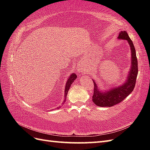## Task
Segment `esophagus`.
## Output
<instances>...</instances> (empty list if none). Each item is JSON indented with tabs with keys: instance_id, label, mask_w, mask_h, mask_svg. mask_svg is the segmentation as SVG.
<instances>
[{
	"instance_id": "1",
	"label": "esophagus",
	"mask_w": 150,
	"mask_h": 150,
	"mask_svg": "<svg viewBox=\"0 0 150 150\" xmlns=\"http://www.w3.org/2000/svg\"><path fill=\"white\" fill-rule=\"evenodd\" d=\"M82 69H83V68H82V66H79V68H78V69H77V71L79 73H81L82 71Z\"/></svg>"
}]
</instances>
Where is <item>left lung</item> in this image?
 I'll list each match as a JSON object with an SVG mask.
<instances>
[{
  "label": "left lung",
  "mask_w": 150,
  "mask_h": 150,
  "mask_svg": "<svg viewBox=\"0 0 150 150\" xmlns=\"http://www.w3.org/2000/svg\"><path fill=\"white\" fill-rule=\"evenodd\" d=\"M119 39L126 40L131 49V69L127 76V80L119 87L113 88L110 90L103 91L98 88L93 81L94 91L92 100L95 105L100 107H111L120 103L128 96L135 88L137 77L138 74V62L136 52L132 40L130 39L126 31H120L118 37Z\"/></svg>",
  "instance_id": "obj_1"
}]
</instances>
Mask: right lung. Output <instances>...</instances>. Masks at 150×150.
Listing matches in <instances>:
<instances>
[{
    "mask_svg": "<svg viewBox=\"0 0 150 150\" xmlns=\"http://www.w3.org/2000/svg\"><path fill=\"white\" fill-rule=\"evenodd\" d=\"M76 79H77V75H76V74H75V73H72V74L69 76V77L68 78V81H67V82H66V86H65L64 100V102L66 101L67 94H68V92L69 91V89L70 86H71V85L72 84L73 82H74V81ZM60 107H61V106H60L59 108Z\"/></svg>",
    "mask_w": 150,
    "mask_h": 150,
    "instance_id": "add662e5",
    "label": "right lung"
}]
</instances>
